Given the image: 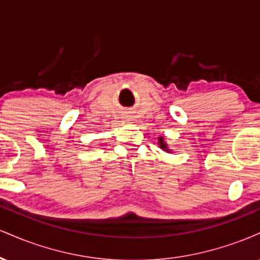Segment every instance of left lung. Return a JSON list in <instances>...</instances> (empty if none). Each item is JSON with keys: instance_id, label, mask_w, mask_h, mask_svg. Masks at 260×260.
<instances>
[{"instance_id": "1", "label": "left lung", "mask_w": 260, "mask_h": 260, "mask_svg": "<svg viewBox=\"0 0 260 260\" xmlns=\"http://www.w3.org/2000/svg\"><path fill=\"white\" fill-rule=\"evenodd\" d=\"M157 140H159V142H157V144L160 145V148L162 149L164 151H166V153H172V150L171 149L169 148V145H168V143L165 142V138H164L162 136H160V137H157Z\"/></svg>"}]
</instances>
